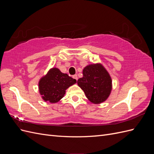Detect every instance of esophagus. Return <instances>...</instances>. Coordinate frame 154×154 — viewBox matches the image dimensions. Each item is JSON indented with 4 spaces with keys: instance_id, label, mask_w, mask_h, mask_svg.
<instances>
[{
    "instance_id": "esophagus-1",
    "label": "esophagus",
    "mask_w": 154,
    "mask_h": 154,
    "mask_svg": "<svg viewBox=\"0 0 154 154\" xmlns=\"http://www.w3.org/2000/svg\"><path fill=\"white\" fill-rule=\"evenodd\" d=\"M72 78H73L74 79H75L76 80H78V76L76 75V74H75V75H73V76H72Z\"/></svg>"
}]
</instances>
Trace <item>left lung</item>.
<instances>
[{"instance_id":"8db88e82","label":"left lung","mask_w":154,"mask_h":154,"mask_svg":"<svg viewBox=\"0 0 154 154\" xmlns=\"http://www.w3.org/2000/svg\"><path fill=\"white\" fill-rule=\"evenodd\" d=\"M77 83L87 99L94 104L106 101L112 87L109 73L100 63L87 66L83 70V77L79 78Z\"/></svg>"}]
</instances>
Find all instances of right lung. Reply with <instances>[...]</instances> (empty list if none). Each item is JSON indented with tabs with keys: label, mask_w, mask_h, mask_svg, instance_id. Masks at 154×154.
I'll return each mask as SVG.
<instances>
[{
	"label": "right lung",
	"mask_w": 154,
	"mask_h": 154,
	"mask_svg": "<svg viewBox=\"0 0 154 154\" xmlns=\"http://www.w3.org/2000/svg\"><path fill=\"white\" fill-rule=\"evenodd\" d=\"M76 83L75 79L62 72L58 68L53 67L39 80L40 94L45 101L57 103L64 96L67 88Z\"/></svg>",
	"instance_id": "obj_1"
}]
</instances>
